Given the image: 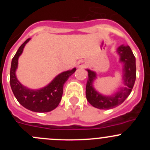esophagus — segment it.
<instances>
[{"label":"esophagus","mask_w":150,"mask_h":150,"mask_svg":"<svg viewBox=\"0 0 150 150\" xmlns=\"http://www.w3.org/2000/svg\"><path fill=\"white\" fill-rule=\"evenodd\" d=\"M78 67H81V68H85L86 67V62L81 61V62H78Z\"/></svg>","instance_id":"34e87169"}]
</instances>
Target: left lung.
I'll use <instances>...</instances> for the list:
<instances>
[{
    "instance_id": "8db88e82",
    "label": "left lung",
    "mask_w": 150,
    "mask_h": 150,
    "mask_svg": "<svg viewBox=\"0 0 150 150\" xmlns=\"http://www.w3.org/2000/svg\"><path fill=\"white\" fill-rule=\"evenodd\" d=\"M117 52L120 56V62L124 63L122 79L125 87L120 88V91L112 96H103L95 91L92 83L96 78V73L87 69L88 78L86 88V99L89 103L96 108L109 110L120 105L129 96L134 87L137 76L135 57L128 46H120L117 48Z\"/></svg>"
}]
</instances>
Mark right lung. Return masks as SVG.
<instances>
[{"label":"right lung","mask_w":150,"mask_h":150,"mask_svg":"<svg viewBox=\"0 0 150 150\" xmlns=\"http://www.w3.org/2000/svg\"><path fill=\"white\" fill-rule=\"evenodd\" d=\"M30 38L27 39L19 47L11 61L10 70V85L15 97L24 107L37 112H47L55 109L59 104L63 94V86L69 77L76 69L62 72L51 83L40 90H30L22 86L16 77L18 59L22 54L25 44Z\"/></svg>","instance_id":"add662e5"}]
</instances>
